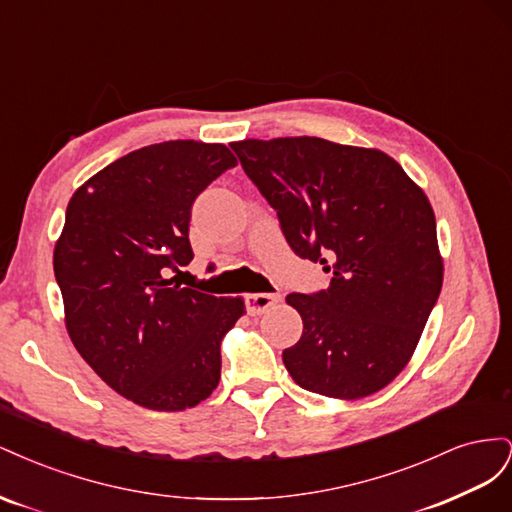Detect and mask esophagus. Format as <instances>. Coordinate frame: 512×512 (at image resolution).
Here are the masks:
<instances>
[{
    "label": "esophagus",
    "instance_id": "obj_1",
    "mask_svg": "<svg viewBox=\"0 0 512 512\" xmlns=\"http://www.w3.org/2000/svg\"><path fill=\"white\" fill-rule=\"evenodd\" d=\"M277 299H280V294H275V292H254V294H247V297H245L247 312H250L252 316L267 312V309H269L273 303H277Z\"/></svg>",
    "mask_w": 512,
    "mask_h": 512
}]
</instances>
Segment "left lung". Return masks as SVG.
Masks as SVG:
<instances>
[{
	"label": "left lung",
	"instance_id": "8db88e82",
	"mask_svg": "<svg viewBox=\"0 0 512 512\" xmlns=\"http://www.w3.org/2000/svg\"><path fill=\"white\" fill-rule=\"evenodd\" d=\"M299 258L329 286L290 292L303 335L282 359L301 389L359 399L380 391L421 339L442 288L436 218L423 190L378 149L316 136L232 143Z\"/></svg>",
	"mask_w": 512,
	"mask_h": 512
}]
</instances>
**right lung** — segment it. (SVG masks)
<instances>
[{
    "instance_id": "obj_1",
    "label": "right lung",
    "mask_w": 512,
    "mask_h": 512,
    "mask_svg": "<svg viewBox=\"0 0 512 512\" xmlns=\"http://www.w3.org/2000/svg\"><path fill=\"white\" fill-rule=\"evenodd\" d=\"M237 164L224 145L166 141L115 160L74 192L53 269L72 344L134 404L179 412L220 382L243 299L166 280L188 267L192 205Z\"/></svg>"
}]
</instances>
